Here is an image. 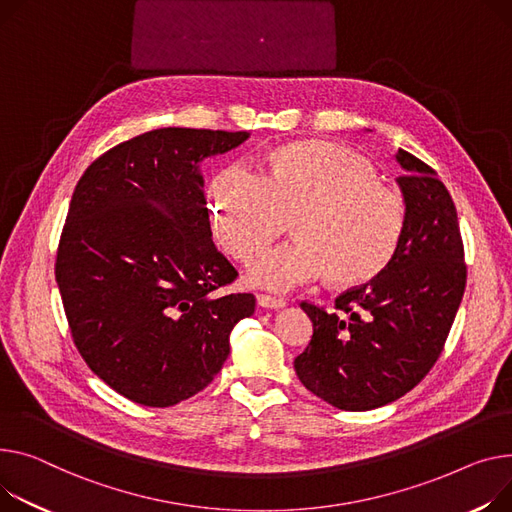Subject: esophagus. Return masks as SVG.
I'll return each mask as SVG.
<instances>
[{"instance_id":"34e87169","label":"esophagus","mask_w":512,"mask_h":512,"mask_svg":"<svg viewBox=\"0 0 512 512\" xmlns=\"http://www.w3.org/2000/svg\"><path fill=\"white\" fill-rule=\"evenodd\" d=\"M257 304L261 306V309H284L286 306V300L284 298H276V296H269V294H259L257 296Z\"/></svg>"}]
</instances>
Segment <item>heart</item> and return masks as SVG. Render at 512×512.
Masks as SVG:
<instances>
[{
  "label": "heart",
  "instance_id": "heart-1",
  "mask_svg": "<svg viewBox=\"0 0 512 512\" xmlns=\"http://www.w3.org/2000/svg\"><path fill=\"white\" fill-rule=\"evenodd\" d=\"M216 243L249 263L288 228L294 241L259 257L253 286L286 292L325 276L333 288H356L393 261L407 222L405 199L381 183L368 158L311 140L269 156L265 177L243 164L222 168L210 185Z\"/></svg>",
  "mask_w": 512,
  "mask_h": 512
}]
</instances>
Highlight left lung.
Returning a JSON list of instances; mask_svg holds the SVG:
<instances>
[{"mask_svg":"<svg viewBox=\"0 0 512 512\" xmlns=\"http://www.w3.org/2000/svg\"><path fill=\"white\" fill-rule=\"evenodd\" d=\"M407 206L401 245L381 276L335 298L302 302L313 337L296 356L300 383L337 410L366 412L412 391L447 342L467 280L451 193L434 170L399 150Z\"/></svg>","mask_w":512,"mask_h":512,"instance_id":"left-lung-1","label":"left lung"}]
</instances>
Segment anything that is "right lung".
Masks as SVG:
<instances>
[{
    "label": "right lung",
    "instance_id": "right-lung-1",
    "mask_svg": "<svg viewBox=\"0 0 512 512\" xmlns=\"http://www.w3.org/2000/svg\"><path fill=\"white\" fill-rule=\"evenodd\" d=\"M247 131L162 127L94 160L59 241L55 278L74 344L119 395L168 407L206 389L253 294L212 241L199 164Z\"/></svg>",
    "mask_w": 512,
    "mask_h": 512
}]
</instances>
